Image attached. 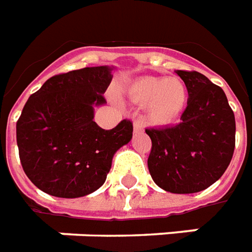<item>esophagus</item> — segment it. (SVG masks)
Wrapping results in <instances>:
<instances>
[{"instance_id": "1", "label": "esophagus", "mask_w": 252, "mask_h": 252, "mask_svg": "<svg viewBox=\"0 0 252 252\" xmlns=\"http://www.w3.org/2000/svg\"><path fill=\"white\" fill-rule=\"evenodd\" d=\"M133 131H135V132H142L143 131V124L139 120L133 121Z\"/></svg>"}]
</instances>
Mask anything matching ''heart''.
<instances>
[{"label":"heart","instance_id":"b5f03b06","mask_svg":"<svg viewBox=\"0 0 252 252\" xmlns=\"http://www.w3.org/2000/svg\"><path fill=\"white\" fill-rule=\"evenodd\" d=\"M128 97L135 104L147 105L150 120L164 126L177 120L188 102V88L178 77H143L132 82Z\"/></svg>","mask_w":252,"mask_h":252}]
</instances>
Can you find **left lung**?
<instances>
[{
    "label": "left lung",
    "mask_w": 252,
    "mask_h": 252,
    "mask_svg": "<svg viewBox=\"0 0 252 252\" xmlns=\"http://www.w3.org/2000/svg\"><path fill=\"white\" fill-rule=\"evenodd\" d=\"M188 88L181 123L147 128L151 142L148 170L170 193L189 194L213 185L227 170L235 150V115L220 86L197 71L177 70Z\"/></svg>",
    "instance_id": "1"
}]
</instances>
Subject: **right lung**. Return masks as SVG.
Instances as JSON below:
<instances>
[{
    "instance_id": "obj_1",
    "label": "right lung",
    "mask_w": 252,
    "mask_h": 252,
    "mask_svg": "<svg viewBox=\"0 0 252 252\" xmlns=\"http://www.w3.org/2000/svg\"><path fill=\"white\" fill-rule=\"evenodd\" d=\"M112 67H85L47 79L31 95L16 124L21 166L47 194L77 198L104 185L116 151L132 139L129 120L109 131L97 126Z\"/></svg>"
}]
</instances>
